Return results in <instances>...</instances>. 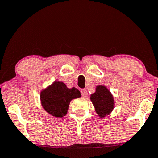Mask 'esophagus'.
Returning a JSON list of instances; mask_svg holds the SVG:
<instances>
[{"mask_svg": "<svg viewBox=\"0 0 158 158\" xmlns=\"http://www.w3.org/2000/svg\"><path fill=\"white\" fill-rule=\"evenodd\" d=\"M81 96H82L83 97H86V96H87V92L86 89H81Z\"/></svg>", "mask_w": 158, "mask_h": 158, "instance_id": "obj_1", "label": "esophagus"}]
</instances>
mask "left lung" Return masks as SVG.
I'll return each mask as SVG.
<instances>
[{
  "instance_id": "obj_1",
  "label": "left lung",
  "mask_w": 158,
  "mask_h": 158,
  "mask_svg": "<svg viewBox=\"0 0 158 158\" xmlns=\"http://www.w3.org/2000/svg\"><path fill=\"white\" fill-rule=\"evenodd\" d=\"M90 99L101 118L111 113L115 107L113 95L104 85H97L95 93L90 95Z\"/></svg>"
}]
</instances>
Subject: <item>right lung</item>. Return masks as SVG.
<instances>
[{
  "mask_svg": "<svg viewBox=\"0 0 158 158\" xmlns=\"http://www.w3.org/2000/svg\"><path fill=\"white\" fill-rule=\"evenodd\" d=\"M80 91L76 87L68 88L62 81H55L41 90L42 107L51 115L62 118L68 113L71 100L81 97Z\"/></svg>",
  "mask_w": 158,
  "mask_h": 158,
  "instance_id": "obj_1",
  "label": "right lung"
}]
</instances>
